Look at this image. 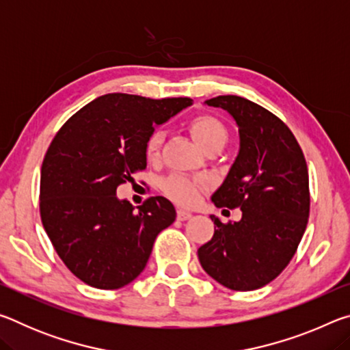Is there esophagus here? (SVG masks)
<instances>
[{"label":"esophagus","mask_w":350,"mask_h":350,"mask_svg":"<svg viewBox=\"0 0 350 350\" xmlns=\"http://www.w3.org/2000/svg\"><path fill=\"white\" fill-rule=\"evenodd\" d=\"M191 216H193L191 213L187 210H177V219H179V221H187V219H189Z\"/></svg>","instance_id":"obj_1"}]
</instances>
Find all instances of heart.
Returning <instances> with one entry per match:
<instances>
[{
  "instance_id": "1",
  "label": "heart",
  "mask_w": 350,
  "mask_h": 350,
  "mask_svg": "<svg viewBox=\"0 0 350 350\" xmlns=\"http://www.w3.org/2000/svg\"><path fill=\"white\" fill-rule=\"evenodd\" d=\"M189 133L198 142L199 146L205 150L211 145H225L227 142V128L224 126L221 120L213 116H198L188 123ZM163 140L162 131H152L145 142V156L148 161H156L161 151V145ZM206 188V182L196 177H188L183 174H171L163 180L162 189L167 196L179 205H194L200 198V193Z\"/></svg>"
}]
</instances>
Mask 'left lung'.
<instances>
[{
    "label": "left lung",
    "mask_w": 350,
    "mask_h": 350,
    "mask_svg": "<svg viewBox=\"0 0 350 350\" xmlns=\"http://www.w3.org/2000/svg\"><path fill=\"white\" fill-rule=\"evenodd\" d=\"M222 108L239 128V154L211 196L217 208H241L239 222L216 216L213 238L199 247L202 269L224 287H264L287 267L310 211L309 171L303 150L281 118L238 96L205 102Z\"/></svg>",
    "instance_id": "8db88e82"
}]
</instances>
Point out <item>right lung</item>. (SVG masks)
Wrapping results in <instances>:
<instances>
[{"mask_svg":"<svg viewBox=\"0 0 350 350\" xmlns=\"http://www.w3.org/2000/svg\"><path fill=\"white\" fill-rule=\"evenodd\" d=\"M191 103L106 94L75 112L51 142L41 165V222L64 265L88 286L114 290L134 281L157 234L174 222L168 199L150 198L134 210L116 191L146 168L154 125Z\"/></svg>","mask_w":350,"mask_h":350,"instance_id":"add662e5","label":"right lung"}]
</instances>
